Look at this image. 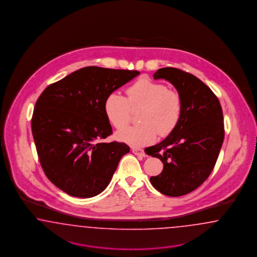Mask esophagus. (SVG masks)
<instances>
[{
    "label": "esophagus",
    "mask_w": 257,
    "mask_h": 257,
    "mask_svg": "<svg viewBox=\"0 0 257 257\" xmlns=\"http://www.w3.org/2000/svg\"><path fill=\"white\" fill-rule=\"evenodd\" d=\"M132 152L136 156H142V157L146 156L145 152L142 149H133Z\"/></svg>",
    "instance_id": "34e87169"
}]
</instances>
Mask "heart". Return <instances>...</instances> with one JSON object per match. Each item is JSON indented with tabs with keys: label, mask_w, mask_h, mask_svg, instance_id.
<instances>
[{
	"label": "heart",
	"mask_w": 257,
	"mask_h": 257,
	"mask_svg": "<svg viewBox=\"0 0 257 257\" xmlns=\"http://www.w3.org/2000/svg\"><path fill=\"white\" fill-rule=\"evenodd\" d=\"M127 98L117 92L109 94L103 109L109 122L122 129L130 121L131 108L142 107L138 126L117 133V139L140 148L153 143L157 133L160 137L170 135L179 123L183 103L180 94L162 83L141 78L126 89Z\"/></svg>",
	"instance_id": "b5f03b06"
}]
</instances>
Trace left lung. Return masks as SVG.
I'll return each instance as SVG.
<instances>
[{
  "instance_id": "8db88e82",
  "label": "left lung",
  "mask_w": 257,
  "mask_h": 257,
  "mask_svg": "<svg viewBox=\"0 0 257 257\" xmlns=\"http://www.w3.org/2000/svg\"><path fill=\"white\" fill-rule=\"evenodd\" d=\"M154 78L171 83L181 96L183 110L176 128L149 156L159 158L163 171L150 178L167 196L179 197L200 187L210 175L224 140L223 114L218 97L199 78L175 68H162Z\"/></svg>"
}]
</instances>
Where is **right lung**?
I'll return each instance as SVG.
<instances>
[{"label":"right lung","mask_w":257,"mask_h":257,"mask_svg":"<svg viewBox=\"0 0 257 257\" xmlns=\"http://www.w3.org/2000/svg\"><path fill=\"white\" fill-rule=\"evenodd\" d=\"M140 73L86 67L39 96L32 133L40 165L55 187L73 197L90 198L108 186L130 148L117 141L101 142L112 134L103 104L109 94Z\"/></svg>","instance_id":"right-lung-1"}]
</instances>
